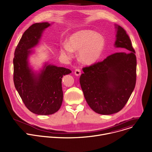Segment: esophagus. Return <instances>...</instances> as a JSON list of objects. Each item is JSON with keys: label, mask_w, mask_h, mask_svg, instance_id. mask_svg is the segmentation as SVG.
<instances>
[{"label": "esophagus", "mask_w": 152, "mask_h": 152, "mask_svg": "<svg viewBox=\"0 0 152 152\" xmlns=\"http://www.w3.org/2000/svg\"><path fill=\"white\" fill-rule=\"evenodd\" d=\"M80 73H81V71H80V70L79 69H76L75 70V75L77 76H80Z\"/></svg>", "instance_id": "1"}]
</instances>
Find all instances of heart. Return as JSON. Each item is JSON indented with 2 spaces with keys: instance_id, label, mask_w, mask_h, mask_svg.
Instances as JSON below:
<instances>
[{
  "instance_id": "heart-1",
  "label": "heart",
  "mask_w": 152,
  "mask_h": 152,
  "mask_svg": "<svg viewBox=\"0 0 152 152\" xmlns=\"http://www.w3.org/2000/svg\"><path fill=\"white\" fill-rule=\"evenodd\" d=\"M105 39L99 33L91 30H82L72 34L68 39L67 45H63L60 49L61 54L71 58L73 50H79V57L85 64L95 62L102 55L105 47Z\"/></svg>"
}]
</instances>
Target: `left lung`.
Wrapping results in <instances>:
<instances>
[{"label": "left lung", "mask_w": 152, "mask_h": 152, "mask_svg": "<svg viewBox=\"0 0 152 152\" xmlns=\"http://www.w3.org/2000/svg\"><path fill=\"white\" fill-rule=\"evenodd\" d=\"M117 27L115 46L128 51L111 54L103 61L82 69L79 78L89 106L96 113L109 115L121 110L136 83L135 51L126 31Z\"/></svg>", "instance_id": "1"}]
</instances>
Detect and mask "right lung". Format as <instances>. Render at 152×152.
<instances>
[{
  "label": "right lung",
  "mask_w": 152,
  "mask_h": 152,
  "mask_svg": "<svg viewBox=\"0 0 152 152\" xmlns=\"http://www.w3.org/2000/svg\"><path fill=\"white\" fill-rule=\"evenodd\" d=\"M48 23H35L23 33L14 53V83L26 107L39 115H49L57 112L63 99L62 77L70 74V69L45 65L41 73H33L28 67L30 49L36 46Z\"/></svg>",
  "instance_id": "obj_1"
}]
</instances>
